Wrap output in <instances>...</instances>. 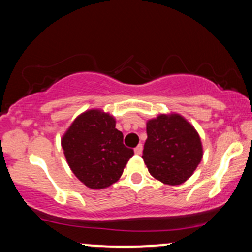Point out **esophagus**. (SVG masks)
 Wrapping results in <instances>:
<instances>
[{
	"label": "esophagus",
	"instance_id": "obj_1",
	"mask_svg": "<svg viewBox=\"0 0 252 252\" xmlns=\"http://www.w3.org/2000/svg\"><path fill=\"white\" fill-rule=\"evenodd\" d=\"M142 150H143V147H142V144H138V146L136 147V148L134 149V152H135V154L140 155V154H142Z\"/></svg>",
	"mask_w": 252,
	"mask_h": 252
}]
</instances>
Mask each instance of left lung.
<instances>
[{
  "label": "left lung",
  "mask_w": 252,
  "mask_h": 252,
  "mask_svg": "<svg viewBox=\"0 0 252 252\" xmlns=\"http://www.w3.org/2000/svg\"><path fill=\"white\" fill-rule=\"evenodd\" d=\"M142 158L156 180L180 185L192 176L202 158L200 136L178 114L158 115L147 122Z\"/></svg>",
  "instance_id": "obj_1"
}]
</instances>
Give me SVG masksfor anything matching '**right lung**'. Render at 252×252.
Instances as JSON below:
<instances>
[{"label": "right lung", "instance_id": "right-lung-1", "mask_svg": "<svg viewBox=\"0 0 252 252\" xmlns=\"http://www.w3.org/2000/svg\"><path fill=\"white\" fill-rule=\"evenodd\" d=\"M116 121L98 109L79 115L62 138L66 161L73 174L85 186L102 189L122 175L134 150L123 144V134Z\"/></svg>", "mask_w": 252, "mask_h": 252}]
</instances>
